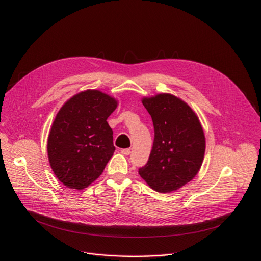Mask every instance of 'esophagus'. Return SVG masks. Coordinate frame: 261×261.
<instances>
[{
    "instance_id": "esophagus-1",
    "label": "esophagus",
    "mask_w": 261,
    "mask_h": 261,
    "mask_svg": "<svg viewBox=\"0 0 261 261\" xmlns=\"http://www.w3.org/2000/svg\"><path fill=\"white\" fill-rule=\"evenodd\" d=\"M121 153L124 154V155H130L131 151H130V148H123V150L121 151Z\"/></svg>"
}]
</instances>
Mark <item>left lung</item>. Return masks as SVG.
I'll return each instance as SVG.
<instances>
[{
    "instance_id": "left-lung-1",
    "label": "left lung",
    "mask_w": 261,
    "mask_h": 261,
    "mask_svg": "<svg viewBox=\"0 0 261 261\" xmlns=\"http://www.w3.org/2000/svg\"><path fill=\"white\" fill-rule=\"evenodd\" d=\"M143 106L154 125V142L140 176L157 192L175 191L198 172L205 151V138L197 116L170 94L144 98Z\"/></svg>"
}]
</instances>
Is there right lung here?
<instances>
[{
    "label": "right lung",
    "mask_w": 261,
    "mask_h": 261,
    "mask_svg": "<svg viewBox=\"0 0 261 261\" xmlns=\"http://www.w3.org/2000/svg\"><path fill=\"white\" fill-rule=\"evenodd\" d=\"M117 101L96 90L73 96L58 113L47 140V153L56 176L69 188H87L113 157L114 132L107 118Z\"/></svg>",
    "instance_id": "right-lung-1"
}]
</instances>
